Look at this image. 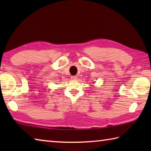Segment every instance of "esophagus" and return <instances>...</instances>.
I'll use <instances>...</instances> for the list:
<instances>
[{
    "mask_svg": "<svg viewBox=\"0 0 151 151\" xmlns=\"http://www.w3.org/2000/svg\"><path fill=\"white\" fill-rule=\"evenodd\" d=\"M70 78H71V80H73V81H75V80H76V79H77V77H76V76H72L70 77Z\"/></svg>",
    "mask_w": 151,
    "mask_h": 151,
    "instance_id": "esophagus-1",
    "label": "esophagus"
}]
</instances>
